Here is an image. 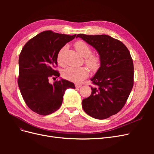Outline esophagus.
Wrapping results in <instances>:
<instances>
[{"label": "esophagus", "instance_id": "1", "mask_svg": "<svg viewBox=\"0 0 154 154\" xmlns=\"http://www.w3.org/2000/svg\"><path fill=\"white\" fill-rule=\"evenodd\" d=\"M82 83H76V84H75V87L76 88H80V87H82Z\"/></svg>", "mask_w": 154, "mask_h": 154}]
</instances>
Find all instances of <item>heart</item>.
<instances>
[{
    "label": "heart",
    "mask_w": 154,
    "mask_h": 154,
    "mask_svg": "<svg viewBox=\"0 0 154 154\" xmlns=\"http://www.w3.org/2000/svg\"><path fill=\"white\" fill-rule=\"evenodd\" d=\"M74 46L78 52L85 57V62L88 66L93 69L97 67L100 63V57L97 54L91 53L92 49L89 45L87 44L85 42L80 40L76 42ZM66 48V46H63L59 51L57 55V60L59 63L62 62L63 54ZM88 74H89V71L85 67H69L63 70L62 76L64 78L69 80L80 82L83 78L87 77Z\"/></svg>",
    "instance_id": "heart-1"
}]
</instances>
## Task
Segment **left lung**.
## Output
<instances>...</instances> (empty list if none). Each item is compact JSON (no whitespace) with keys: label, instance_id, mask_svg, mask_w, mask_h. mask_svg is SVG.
Here are the masks:
<instances>
[{"label":"left lung","instance_id":"1","mask_svg":"<svg viewBox=\"0 0 154 154\" xmlns=\"http://www.w3.org/2000/svg\"><path fill=\"white\" fill-rule=\"evenodd\" d=\"M100 56V67L91 80L92 93L82 107L91 117L104 119L116 114L127 102L134 85V64L127 48L106 35L78 34Z\"/></svg>","mask_w":154,"mask_h":154}]
</instances>
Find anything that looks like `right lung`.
Here are the masks:
<instances>
[{
    "instance_id": "add662e5",
    "label": "right lung",
    "mask_w": 154,
    "mask_h": 154,
    "mask_svg": "<svg viewBox=\"0 0 154 154\" xmlns=\"http://www.w3.org/2000/svg\"><path fill=\"white\" fill-rule=\"evenodd\" d=\"M45 31L30 39L18 59V84L26 104L35 112L46 116L62 105L65 91L75 88L73 83L62 79L53 84L50 77L60 76L57 67L59 51L76 36Z\"/></svg>"
}]
</instances>
